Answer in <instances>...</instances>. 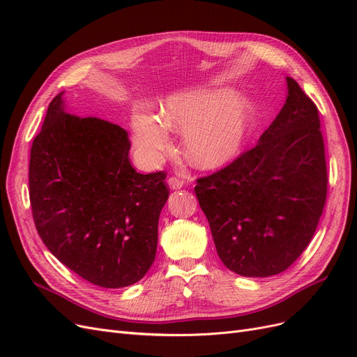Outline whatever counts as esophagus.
<instances>
[{
    "label": "esophagus",
    "instance_id": "esophagus-1",
    "mask_svg": "<svg viewBox=\"0 0 357 357\" xmlns=\"http://www.w3.org/2000/svg\"><path fill=\"white\" fill-rule=\"evenodd\" d=\"M167 185L169 186V189L177 190V189H181L183 185H185V183H183V180H180V178H177V177H169V178L167 180Z\"/></svg>",
    "mask_w": 357,
    "mask_h": 357
}]
</instances>
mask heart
Returning <instances> with one entry per match:
<instances>
[{"mask_svg":"<svg viewBox=\"0 0 357 357\" xmlns=\"http://www.w3.org/2000/svg\"><path fill=\"white\" fill-rule=\"evenodd\" d=\"M255 117V104L229 89H201L174 95L160 110V119L146 112L132 114L137 152L155 164L171 143L169 131L185 132L183 152L199 169H218L240 155Z\"/></svg>","mask_w":357,"mask_h":357,"instance_id":"obj_1","label":"heart"}]
</instances>
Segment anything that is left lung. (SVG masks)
Masks as SVG:
<instances>
[{"label": "left lung", "instance_id": "obj_1", "mask_svg": "<svg viewBox=\"0 0 357 357\" xmlns=\"http://www.w3.org/2000/svg\"><path fill=\"white\" fill-rule=\"evenodd\" d=\"M286 83L283 109L257 144L195 186L220 261L243 277L287 269L311 241L325 207L319 110L294 79Z\"/></svg>", "mask_w": 357, "mask_h": 357}]
</instances>
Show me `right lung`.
Instances as JSON below:
<instances>
[{"label": "right lung", "mask_w": 357, "mask_h": 357, "mask_svg": "<svg viewBox=\"0 0 357 357\" xmlns=\"http://www.w3.org/2000/svg\"><path fill=\"white\" fill-rule=\"evenodd\" d=\"M62 95L31 147L36 228L50 253L89 283L131 286L155 261L167 176L137 172L125 129L67 113Z\"/></svg>", "instance_id": "add662e5"}]
</instances>
